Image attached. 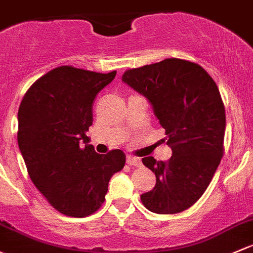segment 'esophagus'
<instances>
[{
    "label": "esophagus",
    "mask_w": 253,
    "mask_h": 253,
    "mask_svg": "<svg viewBox=\"0 0 253 253\" xmlns=\"http://www.w3.org/2000/svg\"><path fill=\"white\" fill-rule=\"evenodd\" d=\"M127 164L129 166H140V160L138 158H134V156L128 155L127 156Z\"/></svg>",
    "instance_id": "34e87169"
}]
</instances>
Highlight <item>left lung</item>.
<instances>
[{"label":"left lung","instance_id":"8db88e82","mask_svg":"<svg viewBox=\"0 0 253 253\" xmlns=\"http://www.w3.org/2000/svg\"><path fill=\"white\" fill-rule=\"evenodd\" d=\"M122 81L147 98L172 149L167 162L142 159L156 184L140 200L155 213H179L201 198L223 156L225 110L216 82L177 58L127 70Z\"/></svg>","mask_w":253,"mask_h":253}]
</instances>
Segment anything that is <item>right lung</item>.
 I'll list each match as a JSON object with an SVG mask.
<instances>
[{
  "label": "right lung",
  "instance_id": "1",
  "mask_svg": "<svg viewBox=\"0 0 253 253\" xmlns=\"http://www.w3.org/2000/svg\"><path fill=\"white\" fill-rule=\"evenodd\" d=\"M115 76L116 71L59 66L37 80L20 103L18 145L29 175L65 216L94 213L104 203L110 178L126 162L119 149L95 153L86 134L93 100Z\"/></svg>",
  "mask_w": 253,
  "mask_h": 253
}]
</instances>
